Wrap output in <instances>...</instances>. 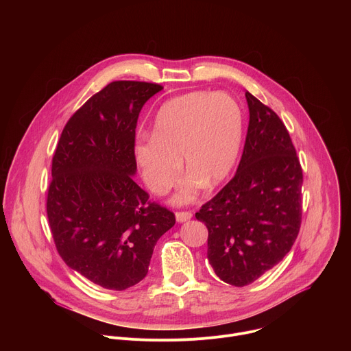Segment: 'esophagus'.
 Returning a JSON list of instances; mask_svg holds the SVG:
<instances>
[{"mask_svg":"<svg viewBox=\"0 0 351 351\" xmlns=\"http://www.w3.org/2000/svg\"><path fill=\"white\" fill-rule=\"evenodd\" d=\"M175 215H176L178 222H186L193 217V214L190 211H176Z\"/></svg>","mask_w":351,"mask_h":351,"instance_id":"esophagus-1","label":"esophagus"}]
</instances>
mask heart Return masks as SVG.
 I'll use <instances>...</instances> for the list:
<instances>
[{"mask_svg":"<svg viewBox=\"0 0 351 351\" xmlns=\"http://www.w3.org/2000/svg\"><path fill=\"white\" fill-rule=\"evenodd\" d=\"M244 115L237 99L226 93L191 91L164 103L152 136L134 141V158L144 183L157 195L179 180L182 158L189 172L173 197L176 204L193 202L204 187L222 183L240 153Z\"/></svg>","mask_w":351,"mask_h":351,"instance_id":"obj_1","label":"heart"}]
</instances>
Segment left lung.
Segmentation results:
<instances>
[{
  "mask_svg": "<svg viewBox=\"0 0 351 351\" xmlns=\"http://www.w3.org/2000/svg\"><path fill=\"white\" fill-rule=\"evenodd\" d=\"M250 122L236 175L202 206L207 257L237 287L257 280L290 252L302 225L303 169L280 118L245 91Z\"/></svg>",
  "mask_w": 351,
  "mask_h": 351,
  "instance_id": "left-lung-1",
  "label": "left lung"
}]
</instances>
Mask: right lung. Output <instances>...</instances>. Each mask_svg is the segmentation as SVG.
<instances>
[{
	"instance_id": "obj_1",
	"label": "right lung",
	"mask_w": 351,
	"mask_h": 351,
	"mask_svg": "<svg viewBox=\"0 0 351 351\" xmlns=\"http://www.w3.org/2000/svg\"><path fill=\"white\" fill-rule=\"evenodd\" d=\"M157 83L117 80L66 122L53 157L47 217L65 264L108 290L134 286L175 214L134 180L136 126Z\"/></svg>"
}]
</instances>
